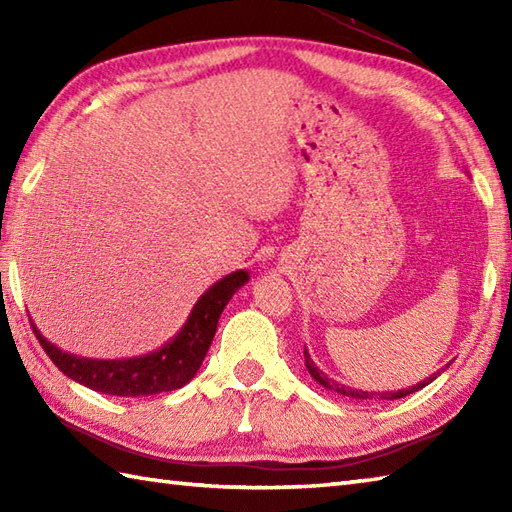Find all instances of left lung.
<instances>
[{
	"label": "left lung",
	"mask_w": 512,
	"mask_h": 512,
	"mask_svg": "<svg viewBox=\"0 0 512 512\" xmlns=\"http://www.w3.org/2000/svg\"><path fill=\"white\" fill-rule=\"evenodd\" d=\"M303 356H306V367H308V372H310V376L317 380L319 385H323L325 389H330V391H336V394H341V396H345V398H352V400H374V398H378V400H396V398H405V396H409V394H413V391H418V389H422V387H427L431 380H436L438 376H440V372H436L433 376H429V378H424V380H420L418 385H413V387H409V389H398V391H363V389H352V387H345V385H339L336 383V380H332V378H328L325 376L321 369L314 365V361L310 358V354H308V350L303 352Z\"/></svg>",
	"instance_id": "1"
}]
</instances>
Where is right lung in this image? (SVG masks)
Here are the masks:
<instances>
[{"label":"right lung","instance_id":"right-lung-1","mask_svg":"<svg viewBox=\"0 0 512 512\" xmlns=\"http://www.w3.org/2000/svg\"><path fill=\"white\" fill-rule=\"evenodd\" d=\"M246 281V270H235V273L217 281L198 299L187 323L182 325V330L169 343L156 352L138 358L99 361V358L74 356L59 350L48 339H43L35 323H30L41 347L52 358V363L76 383L110 396H154L162 394V391L180 389L195 376L206 352H209L222 310Z\"/></svg>","mask_w":512,"mask_h":512}]
</instances>
